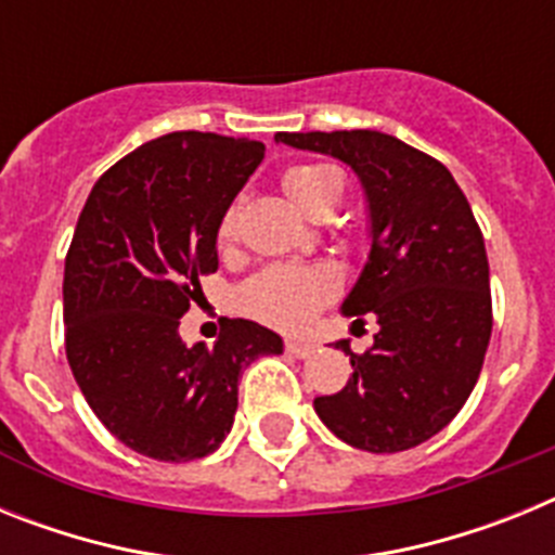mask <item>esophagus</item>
Masks as SVG:
<instances>
[{"mask_svg": "<svg viewBox=\"0 0 555 555\" xmlns=\"http://www.w3.org/2000/svg\"><path fill=\"white\" fill-rule=\"evenodd\" d=\"M286 350L292 352V356H297V358H308L313 350H317V347H313L311 341H300V338H288Z\"/></svg>", "mask_w": 555, "mask_h": 555, "instance_id": "esophagus-1", "label": "esophagus"}]
</instances>
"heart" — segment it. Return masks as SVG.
Segmentation results:
<instances>
[{"label": "heart", "instance_id": "1", "mask_svg": "<svg viewBox=\"0 0 555 555\" xmlns=\"http://www.w3.org/2000/svg\"><path fill=\"white\" fill-rule=\"evenodd\" d=\"M283 189L297 208L313 214L331 199H341L338 171L322 164L292 166L283 175ZM235 233V208L224 210L219 222V242H230ZM336 294V278L325 267H269L255 274L238 292L242 308L261 322L283 331H300L311 322L317 308Z\"/></svg>", "mask_w": 555, "mask_h": 555}]
</instances>
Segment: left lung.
<instances>
[{
    "label": "left lung",
    "mask_w": 555,
    "mask_h": 555,
    "mask_svg": "<svg viewBox=\"0 0 555 555\" xmlns=\"http://www.w3.org/2000/svg\"><path fill=\"white\" fill-rule=\"evenodd\" d=\"M274 141L350 166L370 214V255L341 313H375L380 331L364 356L350 338L336 341L352 375L313 409L358 450L428 442L467 403L492 336L487 247L464 191L448 166L386 132H278Z\"/></svg>",
    "instance_id": "1"
}]
</instances>
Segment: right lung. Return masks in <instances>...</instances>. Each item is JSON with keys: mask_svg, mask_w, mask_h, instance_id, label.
<instances>
[{"mask_svg": "<svg viewBox=\"0 0 555 555\" xmlns=\"http://www.w3.org/2000/svg\"><path fill=\"white\" fill-rule=\"evenodd\" d=\"M267 146L180 130L146 141L96 180L63 272L66 358L82 397L146 459L194 461L233 428L238 377L283 338L224 320L217 345H185L180 317L217 272L224 210Z\"/></svg>", "mask_w": 555, "mask_h": 555, "instance_id": "obj_1", "label": "right lung"}]
</instances>
